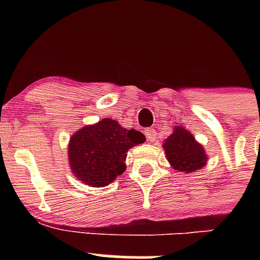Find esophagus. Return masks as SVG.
Segmentation results:
<instances>
[{
  "label": "esophagus",
  "instance_id": "34e87169",
  "mask_svg": "<svg viewBox=\"0 0 260 260\" xmlns=\"http://www.w3.org/2000/svg\"><path fill=\"white\" fill-rule=\"evenodd\" d=\"M144 134L150 142H154L155 138H156V132H155V129H153V128H145Z\"/></svg>",
  "mask_w": 260,
  "mask_h": 260
}]
</instances>
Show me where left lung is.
Listing matches in <instances>:
<instances>
[{
    "instance_id": "1",
    "label": "left lung",
    "mask_w": 260,
    "mask_h": 260,
    "mask_svg": "<svg viewBox=\"0 0 260 260\" xmlns=\"http://www.w3.org/2000/svg\"><path fill=\"white\" fill-rule=\"evenodd\" d=\"M162 149L171 168L178 172L192 174L208 162L207 151L183 126H175L172 133L164 140Z\"/></svg>"
}]
</instances>
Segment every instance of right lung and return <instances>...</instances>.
Segmentation results:
<instances>
[{
	"instance_id": "add662e5",
	"label": "right lung",
	"mask_w": 260,
	"mask_h": 260,
	"mask_svg": "<svg viewBox=\"0 0 260 260\" xmlns=\"http://www.w3.org/2000/svg\"><path fill=\"white\" fill-rule=\"evenodd\" d=\"M144 142V134L112 118L84 126L68 143L71 171L86 186L105 187L124 172L128 150Z\"/></svg>"
}]
</instances>
